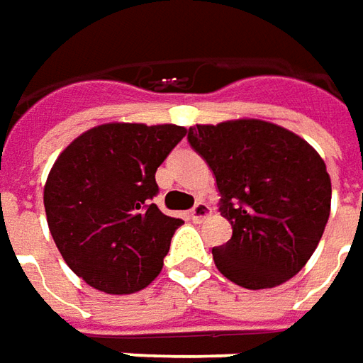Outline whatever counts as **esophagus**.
Here are the masks:
<instances>
[{"label": "esophagus", "instance_id": "esophagus-1", "mask_svg": "<svg viewBox=\"0 0 363 363\" xmlns=\"http://www.w3.org/2000/svg\"><path fill=\"white\" fill-rule=\"evenodd\" d=\"M208 214H211V208H208V204H206V202H196V204L192 206L191 218L194 220V223H201V220H204V218H206Z\"/></svg>", "mask_w": 363, "mask_h": 363}]
</instances>
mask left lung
<instances>
[{"label": "left lung", "instance_id": "obj_1", "mask_svg": "<svg viewBox=\"0 0 363 363\" xmlns=\"http://www.w3.org/2000/svg\"><path fill=\"white\" fill-rule=\"evenodd\" d=\"M191 147L211 167L233 238L214 246L216 268L248 290L296 276L324 234L332 182L316 150L292 130L258 119L196 125Z\"/></svg>", "mask_w": 363, "mask_h": 363}]
</instances>
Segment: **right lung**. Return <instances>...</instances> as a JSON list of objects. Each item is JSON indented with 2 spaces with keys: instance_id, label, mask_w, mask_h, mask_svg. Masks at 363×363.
<instances>
[{
  "instance_id": "obj_1",
  "label": "right lung",
  "mask_w": 363,
  "mask_h": 363,
  "mask_svg": "<svg viewBox=\"0 0 363 363\" xmlns=\"http://www.w3.org/2000/svg\"><path fill=\"white\" fill-rule=\"evenodd\" d=\"M184 127L107 123L57 157L43 189L47 224L67 266L107 294L139 292L159 276L182 224L152 202L155 172Z\"/></svg>"
}]
</instances>
